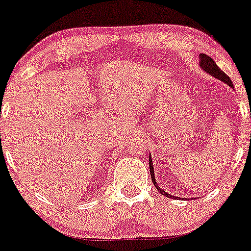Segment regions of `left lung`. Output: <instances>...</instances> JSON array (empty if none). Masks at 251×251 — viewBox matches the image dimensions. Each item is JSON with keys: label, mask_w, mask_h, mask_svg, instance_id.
<instances>
[{"label": "left lung", "mask_w": 251, "mask_h": 251, "mask_svg": "<svg viewBox=\"0 0 251 251\" xmlns=\"http://www.w3.org/2000/svg\"><path fill=\"white\" fill-rule=\"evenodd\" d=\"M201 67H202L203 69H204L207 73L212 74L213 76H215V78H218V79H221L222 81H224V83L228 84V85L230 86V88L234 89V85H233V83H231L230 78H229V76L226 75V74L223 72V70L219 69V68H218V65L215 64L214 60H213L210 57H208L207 54H201ZM149 161H150V172H151V178H152V182H153L154 187H156V189H157V191L160 192V193L162 194V196L172 197V196H171V194L166 193V192L163 191V189L161 188L160 186H157V183H156V179H154V172H153V166H152L151 156H150ZM173 198H177V197H173Z\"/></svg>", "instance_id": "left-lung-1"}]
</instances>
